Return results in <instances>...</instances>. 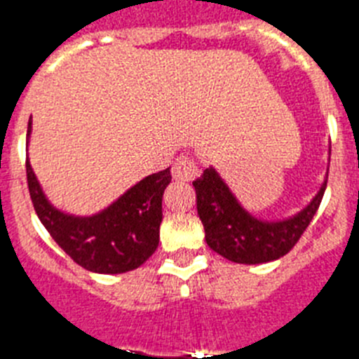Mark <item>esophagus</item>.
Instances as JSON below:
<instances>
[{
    "instance_id": "1",
    "label": "esophagus",
    "mask_w": 359,
    "mask_h": 359,
    "mask_svg": "<svg viewBox=\"0 0 359 359\" xmlns=\"http://www.w3.org/2000/svg\"><path fill=\"white\" fill-rule=\"evenodd\" d=\"M172 176L174 180H180V182H192L199 176V167L194 161V158L189 156V154H182L180 158H176L172 165Z\"/></svg>"
}]
</instances>
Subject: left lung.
<instances>
[{
  "mask_svg": "<svg viewBox=\"0 0 359 359\" xmlns=\"http://www.w3.org/2000/svg\"><path fill=\"white\" fill-rule=\"evenodd\" d=\"M192 185L208 246L231 262L261 264L280 259L298 243L318 210L327 182L300 214L286 221H261L250 215L214 169L205 170Z\"/></svg>",
  "mask_w": 359,
  "mask_h": 359,
  "instance_id": "1",
  "label": "left lung"
}]
</instances>
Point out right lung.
Returning a JSON list of instances; mask_svg holds the SVG:
<instances>
[{
    "instance_id": "add662e5",
    "label": "right lung",
    "mask_w": 359,
    "mask_h": 359,
    "mask_svg": "<svg viewBox=\"0 0 359 359\" xmlns=\"http://www.w3.org/2000/svg\"><path fill=\"white\" fill-rule=\"evenodd\" d=\"M32 122L28 120V135ZM170 170L151 174L109 208L91 217L62 214L46 201L27 160V182L37 217L73 261L93 273H126L144 264L160 243L161 198Z\"/></svg>"
}]
</instances>
